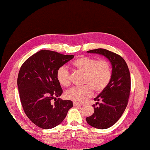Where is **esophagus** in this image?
<instances>
[{
  "mask_svg": "<svg viewBox=\"0 0 150 150\" xmlns=\"http://www.w3.org/2000/svg\"><path fill=\"white\" fill-rule=\"evenodd\" d=\"M81 106V104L77 103H73V106L77 107V106Z\"/></svg>",
  "mask_w": 150,
  "mask_h": 150,
  "instance_id": "obj_1",
  "label": "esophagus"
}]
</instances>
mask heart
I'll return each instance as SVG.
<instances>
[{"mask_svg": "<svg viewBox=\"0 0 150 150\" xmlns=\"http://www.w3.org/2000/svg\"><path fill=\"white\" fill-rule=\"evenodd\" d=\"M72 66L84 75L82 84L85 85L72 88L66 93V98L75 103H81L88 100L93 94V90L96 93H100L111 79V66L107 60L81 56L72 62ZM56 77L64 87H68L71 84L70 73L64 67H60L57 69Z\"/></svg>", "mask_w": 150, "mask_h": 150, "instance_id": "b5f03b06", "label": "heart"}]
</instances>
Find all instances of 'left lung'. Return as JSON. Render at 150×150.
Masks as SVG:
<instances>
[{
	"label": "left lung",
	"mask_w": 150,
	"mask_h": 150,
	"mask_svg": "<svg viewBox=\"0 0 150 150\" xmlns=\"http://www.w3.org/2000/svg\"><path fill=\"white\" fill-rule=\"evenodd\" d=\"M88 53L104 55L112 66V76L108 86L94 98V113L86 117L87 122L98 129H106L115 124L128 105L131 89V79L128 65L122 57L105 49L88 51ZM98 104L99 106L96 107Z\"/></svg>",
	"instance_id": "8db88e82"
}]
</instances>
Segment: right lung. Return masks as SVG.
I'll return each mask as SVG.
<instances>
[{"label": "right lung", "instance_id": "1", "mask_svg": "<svg viewBox=\"0 0 150 150\" xmlns=\"http://www.w3.org/2000/svg\"><path fill=\"white\" fill-rule=\"evenodd\" d=\"M73 57L42 50L29 57L21 67L17 86L22 106L29 119L40 128L58 126L73 107L71 100L57 98L62 90L56 73Z\"/></svg>", "mask_w": 150, "mask_h": 150}]
</instances>
